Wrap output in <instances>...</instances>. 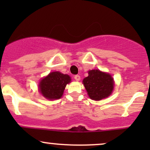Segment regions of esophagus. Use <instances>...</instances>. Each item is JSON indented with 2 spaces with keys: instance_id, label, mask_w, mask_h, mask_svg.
<instances>
[{
  "instance_id": "34e87169",
  "label": "esophagus",
  "mask_w": 150,
  "mask_h": 150,
  "mask_svg": "<svg viewBox=\"0 0 150 150\" xmlns=\"http://www.w3.org/2000/svg\"><path fill=\"white\" fill-rule=\"evenodd\" d=\"M74 78H75V80L76 81H80V76L79 75H75V77H74Z\"/></svg>"
}]
</instances>
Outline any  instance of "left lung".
Masks as SVG:
<instances>
[{
	"label": "left lung",
	"mask_w": 150,
	"mask_h": 150,
	"mask_svg": "<svg viewBox=\"0 0 150 150\" xmlns=\"http://www.w3.org/2000/svg\"><path fill=\"white\" fill-rule=\"evenodd\" d=\"M82 81L88 96L92 100L99 101L111 95L114 81L110 74L99 70H92Z\"/></svg>",
	"instance_id": "left-lung-1"
}]
</instances>
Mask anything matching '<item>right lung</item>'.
<instances>
[{
    "instance_id": "obj_1",
    "label": "right lung",
    "mask_w": 150,
    "mask_h": 150,
    "mask_svg": "<svg viewBox=\"0 0 150 150\" xmlns=\"http://www.w3.org/2000/svg\"><path fill=\"white\" fill-rule=\"evenodd\" d=\"M70 81L71 78L68 75L58 71L52 72L40 81L39 92L49 100L58 99L63 96L66 85L70 83Z\"/></svg>"
}]
</instances>
